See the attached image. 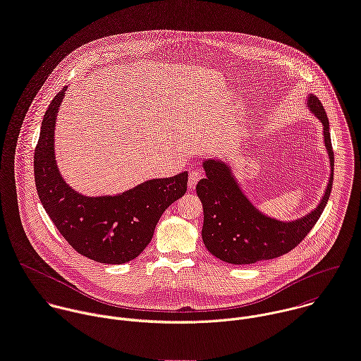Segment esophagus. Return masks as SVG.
<instances>
[{
  "label": "esophagus",
  "instance_id": "34e87169",
  "mask_svg": "<svg viewBox=\"0 0 361 361\" xmlns=\"http://www.w3.org/2000/svg\"><path fill=\"white\" fill-rule=\"evenodd\" d=\"M201 177H202L201 171H198V170L191 171L190 176H188V187H190V188H194V187L197 185V183L201 180Z\"/></svg>",
  "mask_w": 361,
  "mask_h": 361
}]
</instances>
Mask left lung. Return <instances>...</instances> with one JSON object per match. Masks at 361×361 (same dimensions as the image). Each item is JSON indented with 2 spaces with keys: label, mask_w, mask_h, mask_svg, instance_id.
Listing matches in <instances>:
<instances>
[{
  "label": "left lung",
  "mask_w": 361,
  "mask_h": 361,
  "mask_svg": "<svg viewBox=\"0 0 361 361\" xmlns=\"http://www.w3.org/2000/svg\"><path fill=\"white\" fill-rule=\"evenodd\" d=\"M306 107L323 126V142L330 163V177L320 202L300 218L279 221L252 204L228 163L218 159L204 160L207 178L197 184L204 209L201 235L205 248L215 258L232 265H248L282 257L300 244L320 218L331 191L334 156L329 118L320 100L309 93Z\"/></svg>",
  "instance_id": "8db88e82"
}]
</instances>
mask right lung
Masks as SVG:
<instances>
[{
	"instance_id": "obj_1",
	"label": "right lung",
	"mask_w": 361,
	"mask_h": 361,
	"mask_svg": "<svg viewBox=\"0 0 361 361\" xmlns=\"http://www.w3.org/2000/svg\"><path fill=\"white\" fill-rule=\"evenodd\" d=\"M66 87L51 102L34 156L35 185L52 222L80 255L109 265L137 258L163 212L187 191L188 173L147 180L125 192L87 197L62 178L55 160V125Z\"/></svg>"
}]
</instances>
